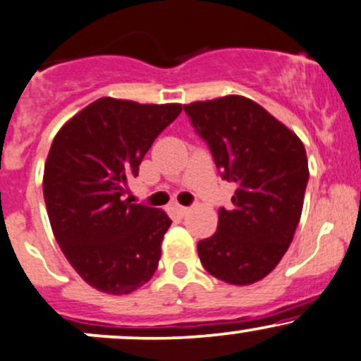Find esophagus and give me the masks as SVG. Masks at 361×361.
I'll use <instances>...</instances> for the list:
<instances>
[{"mask_svg": "<svg viewBox=\"0 0 361 361\" xmlns=\"http://www.w3.org/2000/svg\"><path fill=\"white\" fill-rule=\"evenodd\" d=\"M190 209L185 207V205H176V212L180 214V216H185V214H188Z\"/></svg>", "mask_w": 361, "mask_h": 361, "instance_id": "esophagus-1", "label": "esophagus"}]
</instances>
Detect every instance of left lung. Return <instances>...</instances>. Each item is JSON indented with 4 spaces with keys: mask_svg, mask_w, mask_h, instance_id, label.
Masks as SVG:
<instances>
[{
    "mask_svg": "<svg viewBox=\"0 0 361 361\" xmlns=\"http://www.w3.org/2000/svg\"><path fill=\"white\" fill-rule=\"evenodd\" d=\"M221 178L236 185L219 209L217 231L197 245L205 271L229 284H252L279 264L300 223L308 183L298 137L262 106L226 96L183 106Z\"/></svg>",
    "mask_w": 361,
    "mask_h": 361,
    "instance_id": "obj_1",
    "label": "left lung"
}]
</instances>
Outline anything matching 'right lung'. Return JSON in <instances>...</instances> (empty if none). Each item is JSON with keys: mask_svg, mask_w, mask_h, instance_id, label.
Listing matches in <instances>:
<instances>
[{"mask_svg": "<svg viewBox=\"0 0 361 361\" xmlns=\"http://www.w3.org/2000/svg\"><path fill=\"white\" fill-rule=\"evenodd\" d=\"M180 104H138L102 97L54 137L44 166V200L54 238L90 286L128 295L161 259L168 214L125 199L128 178Z\"/></svg>", "mask_w": 361, "mask_h": 361, "instance_id": "1", "label": "right lung"}]
</instances>
